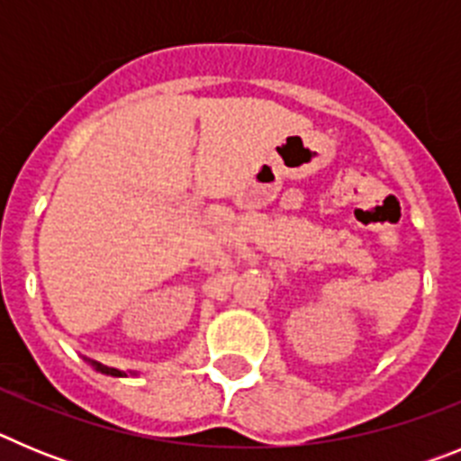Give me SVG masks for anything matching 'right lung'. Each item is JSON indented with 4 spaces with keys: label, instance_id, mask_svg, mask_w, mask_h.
Instances as JSON below:
<instances>
[{
    "label": "right lung",
    "instance_id": "obj_1",
    "mask_svg": "<svg viewBox=\"0 0 461 461\" xmlns=\"http://www.w3.org/2000/svg\"><path fill=\"white\" fill-rule=\"evenodd\" d=\"M87 365H92V367H94V369H96V372L105 374V376H117V378L126 376V372H120V369H113V367H105V365H101V362H94V360H87ZM129 374H133V372H129Z\"/></svg>",
    "mask_w": 461,
    "mask_h": 461
}]
</instances>
